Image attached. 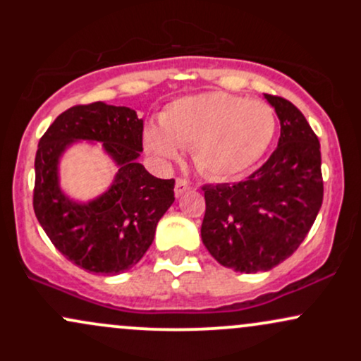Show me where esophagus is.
Listing matches in <instances>:
<instances>
[{"label":"esophagus","mask_w":361,"mask_h":361,"mask_svg":"<svg viewBox=\"0 0 361 361\" xmlns=\"http://www.w3.org/2000/svg\"><path fill=\"white\" fill-rule=\"evenodd\" d=\"M188 190H190V181L185 180V178H176V183H175L176 197H181V195L188 192Z\"/></svg>","instance_id":"1"}]
</instances>
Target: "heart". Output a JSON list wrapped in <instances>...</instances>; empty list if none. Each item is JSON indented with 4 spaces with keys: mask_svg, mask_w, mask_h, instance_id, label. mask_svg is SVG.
I'll return each instance as SVG.
<instances>
[{
    "mask_svg": "<svg viewBox=\"0 0 361 361\" xmlns=\"http://www.w3.org/2000/svg\"><path fill=\"white\" fill-rule=\"evenodd\" d=\"M159 123L144 130L149 154L171 161L180 147H193L195 166L219 180L250 171L276 132L275 110L268 103L226 91L178 98L163 110Z\"/></svg>",
    "mask_w": 361,
    "mask_h": 361,
    "instance_id": "obj_1",
    "label": "heart"
}]
</instances>
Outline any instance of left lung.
<instances>
[{"instance_id":"8db88e82","label":"left lung","mask_w":361,"mask_h":361,"mask_svg":"<svg viewBox=\"0 0 361 361\" xmlns=\"http://www.w3.org/2000/svg\"><path fill=\"white\" fill-rule=\"evenodd\" d=\"M280 120L279 147L239 183L207 185L202 241L222 267L268 271L292 256L322 205L321 144L293 103L264 94Z\"/></svg>"}]
</instances>
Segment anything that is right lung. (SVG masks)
I'll list each match as a JSON object with an SVG mask.
<instances>
[{
	"label": "right lung",
	"instance_id": "obj_1",
	"mask_svg": "<svg viewBox=\"0 0 361 361\" xmlns=\"http://www.w3.org/2000/svg\"><path fill=\"white\" fill-rule=\"evenodd\" d=\"M142 118L128 106L76 105L52 122L35 156L34 210L54 246L82 270L118 275L154 241L159 219L175 202V180L152 176L139 163ZM100 142L119 169L106 192L78 202L61 192L60 157L74 142Z\"/></svg>",
	"mask_w": 361,
	"mask_h": 361
}]
</instances>
